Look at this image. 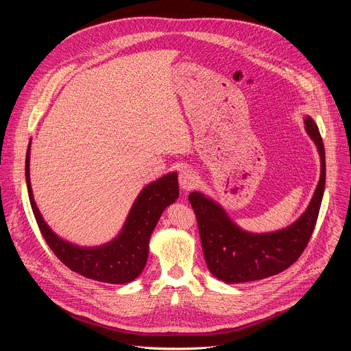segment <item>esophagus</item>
<instances>
[{
  "label": "esophagus",
  "mask_w": 351,
  "mask_h": 351,
  "mask_svg": "<svg viewBox=\"0 0 351 351\" xmlns=\"http://www.w3.org/2000/svg\"><path fill=\"white\" fill-rule=\"evenodd\" d=\"M198 183V176L195 175V172L193 169H189V168H184L180 171L179 173V184L183 190L189 191L191 190L193 187H195Z\"/></svg>",
  "instance_id": "esophagus-1"
}]
</instances>
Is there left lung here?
<instances>
[{
    "mask_svg": "<svg viewBox=\"0 0 351 351\" xmlns=\"http://www.w3.org/2000/svg\"><path fill=\"white\" fill-rule=\"evenodd\" d=\"M304 128L317 145L321 176L306 211L286 228L254 233L241 229L223 207L202 191L189 194L195 213L203 253L210 272L225 283H244L269 278L287 269L302 256L317 223L325 191V148L311 117Z\"/></svg>",
    "mask_w": 351,
    "mask_h": 351,
    "instance_id": "1",
    "label": "left lung"
}]
</instances>
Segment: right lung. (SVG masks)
Listing matches in <instances>:
<instances>
[{"label": "right lung", "mask_w": 351, "mask_h": 351, "mask_svg": "<svg viewBox=\"0 0 351 351\" xmlns=\"http://www.w3.org/2000/svg\"><path fill=\"white\" fill-rule=\"evenodd\" d=\"M30 147L26 153V184L37 225L53 253L73 272L104 283L123 285L134 280L145 267L149 237L168 206L179 198L178 172H169L148 183L136 197L121 232L108 243L77 245L60 237L44 221L30 183Z\"/></svg>", "instance_id": "add662e5"}]
</instances>
